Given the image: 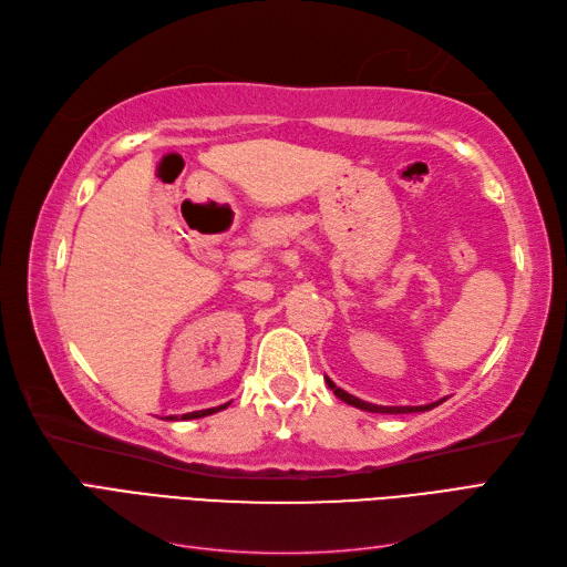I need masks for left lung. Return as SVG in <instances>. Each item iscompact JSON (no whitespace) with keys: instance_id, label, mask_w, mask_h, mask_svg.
<instances>
[{"instance_id":"obj_1","label":"left lung","mask_w":567,"mask_h":567,"mask_svg":"<svg viewBox=\"0 0 567 567\" xmlns=\"http://www.w3.org/2000/svg\"><path fill=\"white\" fill-rule=\"evenodd\" d=\"M326 383H329V388L333 390L336 398H340L342 402H346V404H352V406H357V409L371 411V414H416V411H427V409L437 406L440 402H444V400H440V402L423 404V406H381V404H371V402H364V400L354 398V394H350V392H346L342 388H338L331 379H326Z\"/></svg>"}]
</instances>
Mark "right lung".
Wrapping results in <instances>:
<instances>
[{
	"instance_id": "add662e5",
	"label": "right lung",
	"mask_w": 567,
	"mask_h": 567,
	"mask_svg": "<svg viewBox=\"0 0 567 567\" xmlns=\"http://www.w3.org/2000/svg\"><path fill=\"white\" fill-rule=\"evenodd\" d=\"M227 409V404H219V406H213V409H200V411H192V414H184L182 421H188V419H203V416H210V414H217V411ZM169 421H179V416H167Z\"/></svg>"
}]
</instances>
